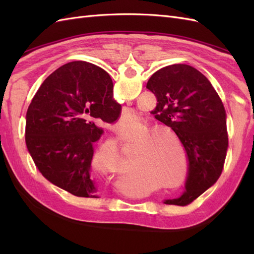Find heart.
Here are the masks:
<instances>
[{
	"mask_svg": "<svg viewBox=\"0 0 254 254\" xmlns=\"http://www.w3.org/2000/svg\"><path fill=\"white\" fill-rule=\"evenodd\" d=\"M128 119H122V127L127 126ZM123 130V128H122ZM121 136H126V132H120ZM167 135L175 137L169 131H154L149 134L146 141L141 142L138 148V155L135 159L136 164L141 167L144 174L155 177L158 181L163 182L166 188L175 189L183 185L186 180L188 163L185 156L181 157V176L180 175V159L169 148L167 144L168 138L160 137ZM177 181L176 182L175 180Z\"/></svg>",
	"mask_w": 254,
	"mask_h": 254,
	"instance_id": "heart-1",
	"label": "heart"
}]
</instances>
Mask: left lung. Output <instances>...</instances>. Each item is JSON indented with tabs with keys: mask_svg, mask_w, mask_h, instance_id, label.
Masks as SVG:
<instances>
[{
	"mask_svg": "<svg viewBox=\"0 0 254 254\" xmlns=\"http://www.w3.org/2000/svg\"><path fill=\"white\" fill-rule=\"evenodd\" d=\"M146 88L157 98L152 112L176 133L188 157L186 191L164 203L185 206L222 175L228 148L225 108L209 80L187 64L158 69Z\"/></svg>",
	"mask_w": 254,
	"mask_h": 254,
	"instance_id": "1",
	"label": "left lung"
}]
</instances>
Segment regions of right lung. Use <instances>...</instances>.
Masks as SVG:
<instances>
[{
    "label": "right lung",
    "mask_w": 254,
    "mask_h": 254,
    "mask_svg": "<svg viewBox=\"0 0 254 254\" xmlns=\"http://www.w3.org/2000/svg\"><path fill=\"white\" fill-rule=\"evenodd\" d=\"M121 105L113 99V83L105 69L74 61L49 75L26 115V145L46 179L75 196L99 197L91 177L94 144L112 123Z\"/></svg>",
    "instance_id": "right-lung-1"
}]
</instances>
